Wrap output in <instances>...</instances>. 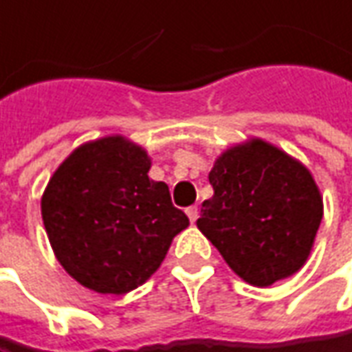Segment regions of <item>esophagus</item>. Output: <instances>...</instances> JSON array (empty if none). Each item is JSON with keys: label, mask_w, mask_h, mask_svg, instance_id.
<instances>
[{"label": "esophagus", "mask_w": 352, "mask_h": 352, "mask_svg": "<svg viewBox=\"0 0 352 352\" xmlns=\"http://www.w3.org/2000/svg\"><path fill=\"white\" fill-rule=\"evenodd\" d=\"M186 216H188V219L195 223L196 219H198V206H188L186 208Z\"/></svg>", "instance_id": "1"}]
</instances>
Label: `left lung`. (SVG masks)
Here are the masks:
<instances>
[{
    "label": "left lung",
    "mask_w": 352,
    "mask_h": 352,
    "mask_svg": "<svg viewBox=\"0 0 352 352\" xmlns=\"http://www.w3.org/2000/svg\"><path fill=\"white\" fill-rule=\"evenodd\" d=\"M208 179L214 196L202 202L196 226L236 276L270 287L305 266L324 216L307 167L250 138L217 157Z\"/></svg>",
    "instance_id": "1"
}]
</instances>
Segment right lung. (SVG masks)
I'll return each mask as SVG.
<instances>
[{"mask_svg":"<svg viewBox=\"0 0 352 352\" xmlns=\"http://www.w3.org/2000/svg\"><path fill=\"white\" fill-rule=\"evenodd\" d=\"M150 157L125 136L80 144L42 196V219L59 264L96 293L125 295L162 266L188 227L169 186L148 177Z\"/></svg>","mask_w":352,"mask_h":352,"instance_id":"obj_1","label":"right lung"}]
</instances>
